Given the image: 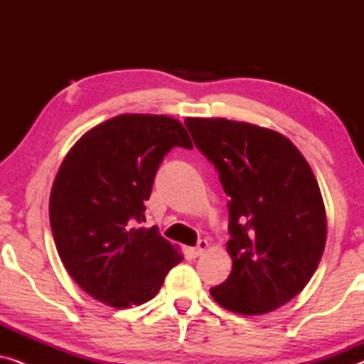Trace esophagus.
I'll return each mask as SVG.
<instances>
[{"label": "esophagus", "instance_id": "34e87169", "mask_svg": "<svg viewBox=\"0 0 364 364\" xmlns=\"http://www.w3.org/2000/svg\"><path fill=\"white\" fill-rule=\"evenodd\" d=\"M208 248V242L207 240H198V243H197V247H193V248H191V253L193 257H200L203 252H205Z\"/></svg>", "mask_w": 364, "mask_h": 364}]
</instances>
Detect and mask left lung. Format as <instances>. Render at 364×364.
Returning <instances> with one entry per match:
<instances>
[{"instance_id":"1","label":"left lung","mask_w":364,"mask_h":364,"mask_svg":"<svg viewBox=\"0 0 364 364\" xmlns=\"http://www.w3.org/2000/svg\"><path fill=\"white\" fill-rule=\"evenodd\" d=\"M186 126L230 197L232 272L210 295L245 316L277 310L306 287L325 250L326 210L315 173L272 129L223 117H187Z\"/></svg>"}]
</instances>
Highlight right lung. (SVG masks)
Listing matches in <instances>:
<instances>
[{
  "mask_svg": "<svg viewBox=\"0 0 364 364\" xmlns=\"http://www.w3.org/2000/svg\"><path fill=\"white\" fill-rule=\"evenodd\" d=\"M192 149L181 121L121 114L87 131L64 157L49 197L59 258L87 295L114 308L142 305L183 260L146 222L154 177L172 147Z\"/></svg>",
  "mask_w": 364,
  "mask_h": 364,
  "instance_id": "obj_1",
  "label": "right lung"
}]
</instances>
